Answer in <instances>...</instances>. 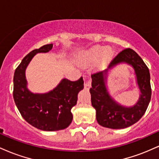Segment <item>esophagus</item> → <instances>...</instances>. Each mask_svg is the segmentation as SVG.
<instances>
[{"instance_id":"1","label":"esophagus","mask_w":159,"mask_h":159,"mask_svg":"<svg viewBox=\"0 0 159 159\" xmlns=\"http://www.w3.org/2000/svg\"><path fill=\"white\" fill-rule=\"evenodd\" d=\"M91 87V81L90 80H87L84 82V88L86 90H89Z\"/></svg>"}]
</instances>
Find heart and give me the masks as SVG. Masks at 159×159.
Segmentation results:
<instances>
[{"label":"heart","instance_id":"heart-1","mask_svg":"<svg viewBox=\"0 0 159 159\" xmlns=\"http://www.w3.org/2000/svg\"><path fill=\"white\" fill-rule=\"evenodd\" d=\"M113 56V51L103 45H94L79 54L78 63L86 66L95 64L99 61V66L104 67L109 63Z\"/></svg>","mask_w":159,"mask_h":159}]
</instances>
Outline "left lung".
I'll list each match as a JSON object with an SVG mask.
<instances>
[{"instance_id": "8db88e82", "label": "left lung", "mask_w": 159, "mask_h": 159, "mask_svg": "<svg viewBox=\"0 0 159 159\" xmlns=\"http://www.w3.org/2000/svg\"><path fill=\"white\" fill-rule=\"evenodd\" d=\"M120 64L130 65L134 70L139 98L132 107L118 103L111 96L107 87L110 71ZM90 92L91 102L96 109V120L100 125L113 129H125L134 125L145 114L151 99L150 75L148 67L134 50L126 48L113 60L108 69L93 74Z\"/></svg>"}]
</instances>
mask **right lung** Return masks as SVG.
Listing matches in <instances>:
<instances>
[{"label":"right lung","mask_w":159,"mask_h":159,"mask_svg":"<svg viewBox=\"0 0 159 159\" xmlns=\"http://www.w3.org/2000/svg\"><path fill=\"white\" fill-rule=\"evenodd\" d=\"M53 48L48 44L27 54L16 69L13 77V98L22 117L32 126L46 132L64 129L72 121L71 110L77 104L78 94L84 89L83 78L76 81L63 78L52 90L44 93L28 89L27 67L38 53H47Z\"/></svg>","instance_id":"right-lung-1"}]
</instances>
